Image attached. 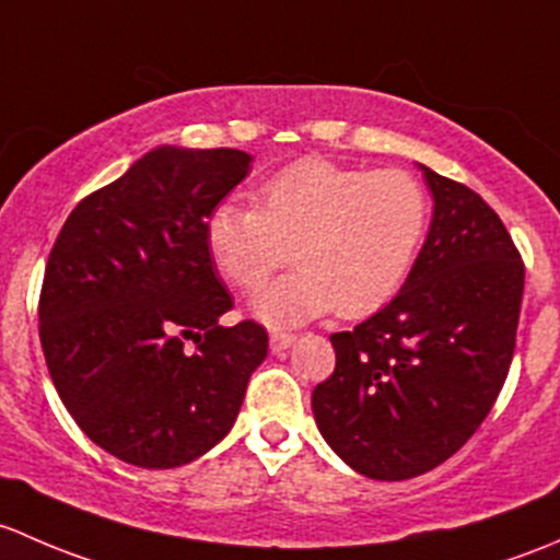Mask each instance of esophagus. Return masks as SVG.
I'll list each match as a JSON object with an SVG mask.
<instances>
[{
	"label": "esophagus",
	"mask_w": 560,
	"mask_h": 560,
	"mask_svg": "<svg viewBox=\"0 0 560 560\" xmlns=\"http://www.w3.org/2000/svg\"><path fill=\"white\" fill-rule=\"evenodd\" d=\"M293 339H296V334L282 331V328H272V331H269V348H272L275 353H282V350L291 348Z\"/></svg>",
	"instance_id": "obj_1"
}]
</instances>
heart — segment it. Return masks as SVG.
Masks as SVG:
<instances>
[{
    "mask_svg": "<svg viewBox=\"0 0 560 560\" xmlns=\"http://www.w3.org/2000/svg\"><path fill=\"white\" fill-rule=\"evenodd\" d=\"M256 205L218 201L205 240L218 272L253 293L291 258L296 272L253 310L272 326L334 313L364 318L405 285L429 229V194L405 170H355L304 159L261 183Z\"/></svg>",
    "mask_w": 560,
    "mask_h": 560,
    "instance_id": "b5f03b06",
    "label": "heart"
}]
</instances>
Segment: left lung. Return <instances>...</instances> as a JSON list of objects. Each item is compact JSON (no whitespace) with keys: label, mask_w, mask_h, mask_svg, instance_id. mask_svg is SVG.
<instances>
[{"label":"left lung","mask_w":560,"mask_h":560,"mask_svg":"<svg viewBox=\"0 0 560 560\" xmlns=\"http://www.w3.org/2000/svg\"><path fill=\"white\" fill-rule=\"evenodd\" d=\"M423 172L434 218L407 282L353 331L331 334L337 366L313 390L323 440L372 480H409L458 453L515 355L521 253L480 194Z\"/></svg>","instance_id":"obj_1"}]
</instances>
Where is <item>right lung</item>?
Returning <instances> with one entry per match:
<instances>
[{
    "label": "right lung",
    "instance_id": "obj_1",
    "mask_svg": "<svg viewBox=\"0 0 560 560\" xmlns=\"http://www.w3.org/2000/svg\"><path fill=\"white\" fill-rule=\"evenodd\" d=\"M234 148H155L89 194L45 264L39 342L91 442L142 469L215 447L267 359V328L234 307L205 240L212 207L247 175Z\"/></svg>",
    "mask_w": 560,
    "mask_h": 560
}]
</instances>
